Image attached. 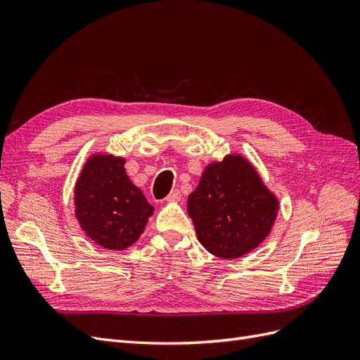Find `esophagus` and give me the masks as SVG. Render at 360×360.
Masks as SVG:
<instances>
[{"label": "esophagus", "mask_w": 360, "mask_h": 360, "mask_svg": "<svg viewBox=\"0 0 360 360\" xmlns=\"http://www.w3.org/2000/svg\"><path fill=\"white\" fill-rule=\"evenodd\" d=\"M181 200V195L179 191H172L168 197H167V201L168 202H179Z\"/></svg>", "instance_id": "obj_1"}]
</instances>
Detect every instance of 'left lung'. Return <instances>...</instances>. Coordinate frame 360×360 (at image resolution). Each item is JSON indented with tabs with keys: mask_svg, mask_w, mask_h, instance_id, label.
<instances>
[{
	"mask_svg": "<svg viewBox=\"0 0 360 360\" xmlns=\"http://www.w3.org/2000/svg\"><path fill=\"white\" fill-rule=\"evenodd\" d=\"M279 198L248 158L230 153L205 165L188 213L200 243L214 257L240 258L271 233Z\"/></svg>",
	"mask_w": 360,
	"mask_h": 360,
	"instance_id": "1",
	"label": "left lung"
}]
</instances>
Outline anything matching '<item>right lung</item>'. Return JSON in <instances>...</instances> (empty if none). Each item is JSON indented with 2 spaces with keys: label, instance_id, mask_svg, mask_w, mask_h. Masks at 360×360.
<instances>
[{
  "label": "right lung",
  "instance_id": "right-lung-1",
  "mask_svg": "<svg viewBox=\"0 0 360 360\" xmlns=\"http://www.w3.org/2000/svg\"><path fill=\"white\" fill-rule=\"evenodd\" d=\"M124 163V158L96 151L85 160L73 189L81 230L108 250L132 246L155 212L129 179Z\"/></svg>",
  "mask_w": 360,
  "mask_h": 360
}]
</instances>
